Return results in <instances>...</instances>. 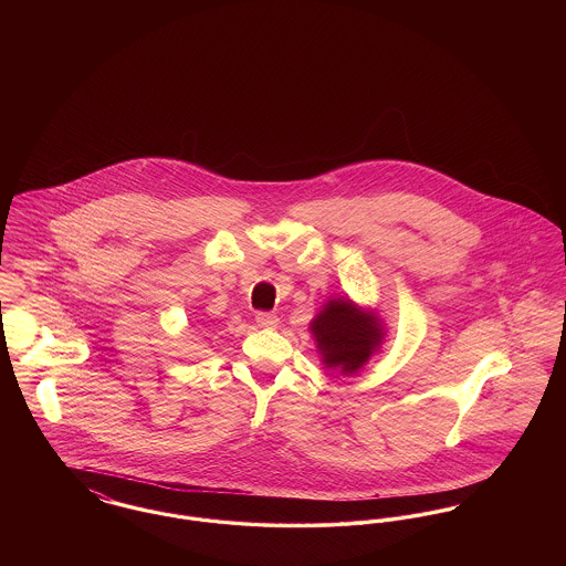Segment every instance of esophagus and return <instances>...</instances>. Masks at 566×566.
<instances>
[{"label": "esophagus", "mask_w": 566, "mask_h": 566, "mask_svg": "<svg viewBox=\"0 0 566 566\" xmlns=\"http://www.w3.org/2000/svg\"><path fill=\"white\" fill-rule=\"evenodd\" d=\"M256 323H259V326H263V328H273L277 324V316L271 314V312H259L256 314Z\"/></svg>", "instance_id": "obj_1"}]
</instances>
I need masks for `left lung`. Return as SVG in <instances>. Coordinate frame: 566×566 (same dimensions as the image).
<instances>
[{
  "mask_svg": "<svg viewBox=\"0 0 566 566\" xmlns=\"http://www.w3.org/2000/svg\"><path fill=\"white\" fill-rule=\"evenodd\" d=\"M318 350L326 367H339L344 374L358 371L374 354L381 331L374 316L363 314L350 301H331L312 323Z\"/></svg>",
  "mask_w": 566,
  "mask_h": 566,
  "instance_id": "1",
  "label": "left lung"
}]
</instances>
